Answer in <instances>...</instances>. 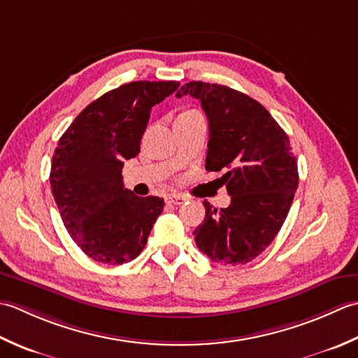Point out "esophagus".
<instances>
[{
	"label": "esophagus",
	"instance_id": "obj_1",
	"mask_svg": "<svg viewBox=\"0 0 358 358\" xmlns=\"http://www.w3.org/2000/svg\"><path fill=\"white\" fill-rule=\"evenodd\" d=\"M185 201H187V198L182 194H170L169 198H166V202L173 203V206H180V203H184Z\"/></svg>",
	"mask_w": 358,
	"mask_h": 358
}]
</instances>
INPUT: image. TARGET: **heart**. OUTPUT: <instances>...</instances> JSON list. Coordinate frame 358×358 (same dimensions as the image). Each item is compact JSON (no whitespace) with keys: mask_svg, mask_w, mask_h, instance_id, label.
Segmentation results:
<instances>
[{"mask_svg":"<svg viewBox=\"0 0 358 358\" xmlns=\"http://www.w3.org/2000/svg\"><path fill=\"white\" fill-rule=\"evenodd\" d=\"M187 113H194V111H187Z\"/></svg>","mask_w":358,"mask_h":358,"instance_id":"heart-1","label":"heart"}]
</instances>
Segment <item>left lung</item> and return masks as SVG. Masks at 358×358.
I'll use <instances>...</instances> for the list:
<instances>
[{
    "label": "left lung",
    "mask_w": 358,
    "mask_h": 358,
    "mask_svg": "<svg viewBox=\"0 0 358 358\" xmlns=\"http://www.w3.org/2000/svg\"><path fill=\"white\" fill-rule=\"evenodd\" d=\"M198 99L208 119L207 171L231 202L213 208L193 235L199 250L224 266L247 264L266 250L286 221L298 188V165L289 137L259 101L229 86L189 82L176 97ZM220 180V179H217Z\"/></svg>",
    "instance_id": "8db88e82"
}]
</instances>
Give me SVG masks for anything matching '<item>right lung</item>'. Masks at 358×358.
<instances>
[{
    "mask_svg": "<svg viewBox=\"0 0 358 358\" xmlns=\"http://www.w3.org/2000/svg\"><path fill=\"white\" fill-rule=\"evenodd\" d=\"M179 82H131L99 97L58 141L50 188L71 238L91 259L119 266L137 258L165 202L125 188L123 162L141 151L151 108Z\"/></svg>",
    "mask_w": 358,
    "mask_h": 358,
    "instance_id": "right-lung-1",
    "label": "right lung"
}]
</instances>
